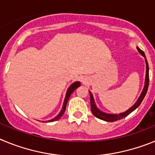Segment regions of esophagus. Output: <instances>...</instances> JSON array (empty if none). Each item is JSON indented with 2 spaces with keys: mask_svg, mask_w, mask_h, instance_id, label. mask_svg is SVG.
<instances>
[{
  "mask_svg": "<svg viewBox=\"0 0 155 155\" xmlns=\"http://www.w3.org/2000/svg\"><path fill=\"white\" fill-rule=\"evenodd\" d=\"M82 81H83V82H84V79H83V80H82Z\"/></svg>",
  "mask_w": 155,
  "mask_h": 155,
  "instance_id": "34e87169",
  "label": "esophagus"
}]
</instances>
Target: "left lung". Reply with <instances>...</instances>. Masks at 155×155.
<instances>
[{
  "instance_id": "obj_1",
  "label": "left lung",
  "mask_w": 155,
  "mask_h": 155,
  "mask_svg": "<svg viewBox=\"0 0 155 155\" xmlns=\"http://www.w3.org/2000/svg\"><path fill=\"white\" fill-rule=\"evenodd\" d=\"M137 51L139 52V53L141 56H143V58L145 59V64H146V74H145V81H144V86H143V91H142L141 94L139 96L138 99L137 100V102L134 104V105H132L129 109H127V111L124 112V113H118V114H111V113H105L103 111L100 110L99 109L97 106L96 103H95V101H94V96H93L92 93L91 91H89L90 94V99H91V112H92L93 115H94L95 117L100 119V120H102L106 122H114L116 120H121V119L124 118L127 116H128L130 113H131L133 111H134L140 105V103L142 102L143 99L144 98L145 95L147 94V89H148V84H149V66L148 63H147V58L145 57V54L143 51H142L139 47L137 46Z\"/></svg>"
}]
</instances>
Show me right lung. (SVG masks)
I'll return each mask as SVG.
<instances>
[{
    "label": "right lung",
    "mask_w": 155,
    "mask_h": 155,
    "mask_svg": "<svg viewBox=\"0 0 155 155\" xmlns=\"http://www.w3.org/2000/svg\"><path fill=\"white\" fill-rule=\"evenodd\" d=\"M79 86H81V82L80 81H75L74 82L73 84H71V85L69 86V87L68 88L67 90V92H66V95H65V98H64V104H63V106H62V109H61V112L57 115V116H55L54 118L52 119V120H47V121H45V122H54V121H57L59 119L61 118V116L64 115V112H65V109H66V106H67V104H68V100H69L70 97H71V94L74 92L75 89H76L77 87H78ZM44 122V121H42Z\"/></svg>",
    "instance_id": "right-lung-1"
}]
</instances>
